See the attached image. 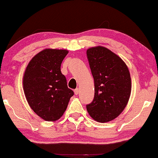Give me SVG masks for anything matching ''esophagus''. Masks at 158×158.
I'll return each instance as SVG.
<instances>
[{
	"instance_id": "obj_1",
	"label": "esophagus",
	"mask_w": 158,
	"mask_h": 158,
	"mask_svg": "<svg viewBox=\"0 0 158 158\" xmlns=\"http://www.w3.org/2000/svg\"><path fill=\"white\" fill-rule=\"evenodd\" d=\"M74 93H75V95L78 94H79V89H78V88H76V89H75L74 90Z\"/></svg>"
}]
</instances>
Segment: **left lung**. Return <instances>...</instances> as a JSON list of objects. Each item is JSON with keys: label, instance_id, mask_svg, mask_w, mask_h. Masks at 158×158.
Returning a JSON list of instances; mask_svg holds the SVG:
<instances>
[{"label": "left lung", "instance_id": "8db88e82", "mask_svg": "<svg viewBox=\"0 0 158 158\" xmlns=\"http://www.w3.org/2000/svg\"><path fill=\"white\" fill-rule=\"evenodd\" d=\"M86 53L95 86L94 98L86 109L96 122H109L117 117L128 103L131 90L130 73L122 58L104 47H90Z\"/></svg>", "mask_w": 158, "mask_h": 158}]
</instances>
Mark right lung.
<instances>
[{"mask_svg":"<svg viewBox=\"0 0 158 158\" xmlns=\"http://www.w3.org/2000/svg\"><path fill=\"white\" fill-rule=\"evenodd\" d=\"M68 53L66 49H43L30 60L23 74L27 102L34 113L47 122L60 118L74 94L60 70Z\"/></svg>","mask_w":158,"mask_h":158,"instance_id":"add662e5","label":"right lung"}]
</instances>
